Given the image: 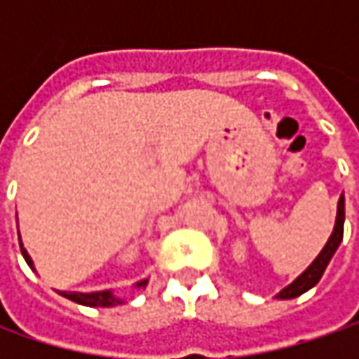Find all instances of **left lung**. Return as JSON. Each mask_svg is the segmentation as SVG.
I'll return each instance as SVG.
<instances>
[{
    "instance_id": "left-lung-1",
    "label": "left lung",
    "mask_w": 359,
    "mask_h": 359,
    "mask_svg": "<svg viewBox=\"0 0 359 359\" xmlns=\"http://www.w3.org/2000/svg\"><path fill=\"white\" fill-rule=\"evenodd\" d=\"M344 219H346V210H344V194H341L338 201L336 226H334V231H332L330 240H327V243L324 245V250L318 254V257L311 262L304 273H299L296 280L290 283V285H285V287H283L282 292H280L276 297H280V299H292V297L302 296V294H306L308 290H311L316 283L322 280V276H324V271L325 268H327V264H330V259L334 257L336 250H338L339 243H341V238H344Z\"/></svg>"
}]
</instances>
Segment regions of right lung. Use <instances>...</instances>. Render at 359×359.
<instances>
[{
    "mask_svg": "<svg viewBox=\"0 0 359 359\" xmlns=\"http://www.w3.org/2000/svg\"><path fill=\"white\" fill-rule=\"evenodd\" d=\"M20 248H21V254L25 257V262H27V266L32 269L34 268V259H32V255L27 254V250L23 248V243L20 240ZM149 280H142V282L135 283V287L140 290V287H145ZM60 296L67 297V299H72V302H76V304H81V306H90V308H111V306H119V304H123V299L118 297L111 290H104V292H90V294H83V292H57Z\"/></svg>",
    "mask_w": 359,
    "mask_h": 359,
    "instance_id": "right-lung-1",
    "label": "right lung"
}]
</instances>
